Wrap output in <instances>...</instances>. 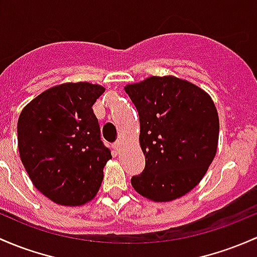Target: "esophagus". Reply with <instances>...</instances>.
<instances>
[{"instance_id": "obj_1", "label": "esophagus", "mask_w": 257, "mask_h": 257, "mask_svg": "<svg viewBox=\"0 0 257 257\" xmlns=\"http://www.w3.org/2000/svg\"><path fill=\"white\" fill-rule=\"evenodd\" d=\"M120 145H121V142H120V139H118L117 142H115L114 144H113V148H114V149L117 150V153H119V150H120Z\"/></svg>"}]
</instances>
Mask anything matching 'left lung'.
I'll list each match as a JSON object with an SVG mask.
<instances>
[{"instance_id":"8db88e82","label":"left lung","mask_w":257,"mask_h":257,"mask_svg":"<svg viewBox=\"0 0 257 257\" xmlns=\"http://www.w3.org/2000/svg\"><path fill=\"white\" fill-rule=\"evenodd\" d=\"M139 113L145 169L134 190L170 202L193 190L217 153L219 118L210 96L175 76H151L124 87Z\"/></svg>"}]
</instances>
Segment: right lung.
Wrapping results in <instances>:
<instances>
[{"label": "right lung", "instance_id": "add662e5", "mask_svg": "<svg viewBox=\"0 0 257 257\" xmlns=\"http://www.w3.org/2000/svg\"><path fill=\"white\" fill-rule=\"evenodd\" d=\"M104 87L88 82L54 86L21 112L18 150L37 190L61 206H82L96 196L112 159L101 140L92 106Z\"/></svg>", "mask_w": 257, "mask_h": 257}]
</instances>
